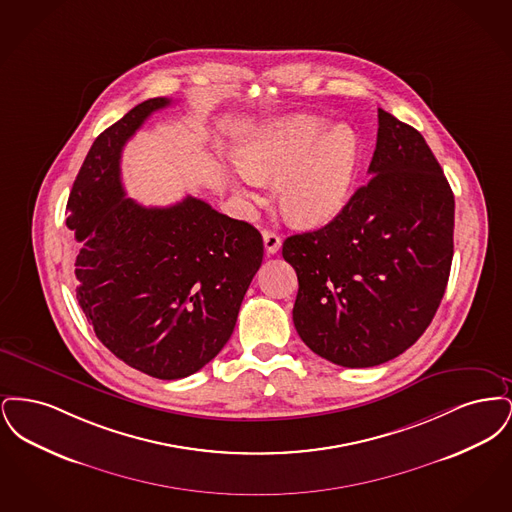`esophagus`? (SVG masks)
I'll use <instances>...</instances> for the list:
<instances>
[{"mask_svg":"<svg viewBox=\"0 0 512 512\" xmlns=\"http://www.w3.org/2000/svg\"><path fill=\"white\" fill-rule=\"evenodd\" d=\"M263 242H265L268 255H274L282 245V238H280V234H276L272 230H263Z\"/></svg>","mask_w":512,"mask_h":512,"instance_id":"esophagus-1","label":"esophagus"}]
</instances>
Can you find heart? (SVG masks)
Here are the masks:
<instances>
[{
    "label": "heart",
    "mask_w": 512,
    "mask_h": 512,
    "mask_svg": "<svg viewBox=\"0 0 512 512\" xmlns=\"http://www.w3.org/2000/svg\"><path fill=\"white\" fill-rule=\"evenodd\" d=\"M240 192L255 199L257 182H276L284 215L295 224L318 226L345 207L359 165L355 132L338 124L295 115L270 122L240 146Z\"/></svg>",
    "instance_id": "b5f03b06"
}]
</instances>
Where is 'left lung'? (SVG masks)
<instances>
[{"mask_svg":"<svg viewBox=\"0 0 512 512\" xmlns=\"http://www.w3.org/2000/svg\"><path fill=\"white\" fill-rule=\"evenodd\" d=\"M368 174L338 217L282 245L299 338L347 368L382 365L424 334L453 261L451 186L422 134L384 109Z\"/></svg>","mask_w":512,"mask_h":512,"instance_id":"left-lung-1","label":"left lung"}]
</instances>
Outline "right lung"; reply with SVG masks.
<instances>
[{"label":"right lung","mask_w":512,"mask_h":512,"mask_svg":"<svg viewBox=\"0 0 512 512\" xmlns=\"http://www.w3.org/2000/svg\"><path fill=\"white\" fill-rule=\"evenodd\" d=\"M167 105L147 99L99 134L74 180L67 226L82 244L76 299L98 340L126 365L178 380L230 340L263 238L192 195L171 207L124 197L122 147Z\"/></svg>","instance_id":"add662e5"}]
</instances>
